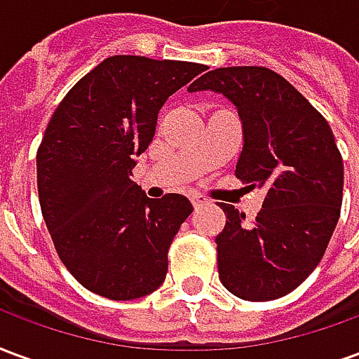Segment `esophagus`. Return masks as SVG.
<instances>
[{
    "mask_svg": "<svg viewBox=\"0 0 359 359\" xmlns=\"http://www.w3.org/2000/svg\"><path fill=\"white\" fill-rule=\"evenodd\" d=\"M190 202H192V205H194L196 210H198V208H202V205H208V198H203V196H192V198H190Z\"/></svg>",
    "mask_w": 359,
    "mask_h": 359,
    "instance_id": "obj_1",
    "label": "esophagus"
}]
</instances>
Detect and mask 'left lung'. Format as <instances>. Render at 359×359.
<instances>
[{"label":"left lung","instance_id":"1","mask_svg":"<svg viewBox=\"0 0 359 359\" xmlns=\"http://www.w3.org/2000/svg\"><path fill=\"white\" fill-rule=\"evenodd\" d=\"M190 92H219L236 105L244 148L234 175L265 200L256 221L229 203L215 236L219 278L242 300L267 302L300 286L321 262L342 205L344 165L329 123L267 67H221Z\"/></svg>","mask_w":359,"mask_h":359}]
</instances>
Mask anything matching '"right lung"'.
<instances>
[{
    "label": "right lung",
    "mask_w": 359,
    "mask_h": 359,
    "mask_svg": "<svg viewBox=\"0 0 359 359\" xmlns=\"http://www.w3.org/2000/svg\"><path fill=\"white\" fill-rule=\"evenodd\" d=\"M205 65L113 55L69 90L36 154L38 196L59 259L79 283L111 300L154 292L192 203L151 200L130 179L154 140L167 97Z\"/></svg>",
    "instance_id": "add662e5"
}]
</instances>
